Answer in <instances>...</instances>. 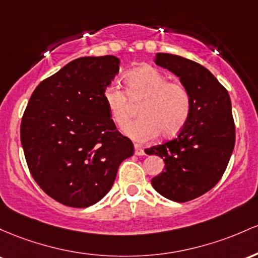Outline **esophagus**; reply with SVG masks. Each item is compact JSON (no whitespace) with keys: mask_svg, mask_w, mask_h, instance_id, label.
Returning <instances> with one entry per match:
<instances>
[{"mask_svg":"<svg viewBox=\"0 0 258 258\" xmlns=\"http://www.w3.org/2000/svg\"><path fill=\"white\" fill-rule=\"evenodd\" d=\"M134 149H135V155H137V156H144L145 155V151H144L143 146H140V145L137 144L134 146Z\"/></svg>","mask_w":258,"mask_h":258,"instance_id":"obj_1","label":"esophagus"}]
</instances>
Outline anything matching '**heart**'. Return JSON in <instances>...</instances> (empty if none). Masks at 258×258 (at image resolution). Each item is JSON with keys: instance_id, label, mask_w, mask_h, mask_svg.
<instances>
[{"instance_id": "1", "label": "heart", "mask_w": 258, "mask_h": 258, "mask_svg": "<svg viewBox=\"0 0 258 258\" xmlns=\"http://www.w3.org/2000/svg\"><path fill=\"white\" fill-rule=\"evenodd\" d=\"M125 91L111 84L103 91V101L111 119L119 128L132 118L133 103L141 102L139 115L124 133L139 143L157 137L178 134L191 111V95L180 83L169 82L167 75L150 66L139 67L125 77Z\"/></svg>"}]
</instances>
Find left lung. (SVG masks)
Listing matches in <instances>:
<instances>
[{"label": "left lung", "mask_w": 258, "mask_h": 258, "mask_svg": "<svg viewBox=\"0 0 258 258\" xmlns=\"http://www.w3.org/2000/svg\"><path fill=\"white\" fill-rule=\"evenodd\" d=\"M155 63L189 90L191 111L178 137L147 149V155L164 161V170L151 183L166 199L186 202L212 189L225 172L235 145L230 97L215 75L194 60L157 53Z\"/></svg>", "instance_id": "left-lung-1"}]
</instances>
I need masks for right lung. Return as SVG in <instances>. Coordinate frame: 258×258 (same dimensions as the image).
I'll use <instances>...</instances> for the list:
<instances>
[{
	"instance_id": "add662e5",
	"label": "right lung",
	"mask_w": 258,
	"mask_h": 258,
	"mask_svg": "<svg viewBox=\"0 0 258 258\" xmlns=\"http://www.w3.org/2000/svg\"><path fill=\"white\" fill-rule=\"evenodd\" d=\"M114 56L80 57L37 85L20 125L29 170L66 206L95 205L111 190L133 143L111 119L103 91L119 72Z\"/></svg>"
}]
</instances>
